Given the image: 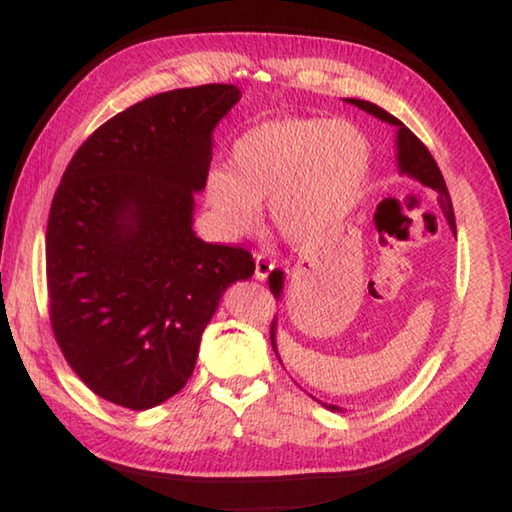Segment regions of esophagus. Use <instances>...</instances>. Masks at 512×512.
I'll return each instance as SVG.
<instances>
[{"label": "esophagus", "instance_id": "esophagus-1", "mask_svg": "<svg viewBox=\"0 0 512 512\" xmlns=\"http://www.w3.org/2000/svg\"><path fill=\"white\" fill-rule=\"evenodd\" d=\"M273 262H268L264 255H255V280H266L273 273Z\"/></svg>", "mask_w": 512, "mask_h": 512}]
</instances>
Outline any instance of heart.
Instances as JSON below:
<instances>
[{
  "label": "heart",
  "instance_id": "heart-1",
  "mask_svg": "<svg viewBox=\"0 0 512 512\" xmlns=\"http://www.w3.org/2000/svg\"><path fill=\"white\" fill-rule=\"evenodd\" d=\"M372 167V146L345 119L280 117L232 144L230 164L205 180V205L225 237L248 235L268 203L275 230L311 248L357 210Z\"/></svg>",
  "mask_w": 512,
  "mask_h": 512
}]
</instances>
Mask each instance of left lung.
<instances>
[{
	"label": "left lung",
	"instance_id": "8db88e82",
	"mask_svg": "<svg viewBox=\"0 0 512 512\" xmlns=\"http://www.w3.org/2000/svg\"><path fill=\"white\" fill-rule=\"evenodd\" d=\"M352 106H357L361 110L370 112V115H375L377 119L386 121V124H391L397 128V167H400L402 173L406 176H411L415 180H420L424 187H431L433 192L438 194V203H440V210H443L445 219L449 223V228L456 232V219H454V207H452V198H449L447 192V185H445V178L443 173H440L436 160H433V155L429 153L427 146H424L418 137H415L409 128H406L400 119L393 117L391 112H386L384 108L375 106V103L370 101H361V99H345ZM282 284H284V275L282 271H273L268 275V287H271V293L275 298L282 296ZM271 343H273V350H275V320L271 323ZM277 354V350H275ZM280 359V357H277ZM325 409L329 411H341V406H334V404H323Z\"/></svg>",
	"mask_w": 512,
	"mask_h": 512
}]
</instances>
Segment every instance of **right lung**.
Masks as SVG:
<instances>
[{"label": "right lung", "mask_w": 512, "mask_h": 512, "mask_svg": "<svg viewBox=\"0 0 512 512\" xmlns=\"http://www.w3.org/2000/svg\"><path fill=\"white\" fill-rule=\"evenodd\" d=\"M239 99L228 83L155 94L99 126L60 178L47 223L51 329L112 404L144 411L176 395L223 291L255 273L248 250L192 228L212 131Z\"/></svg>", "instance_id": "obj_1"}]
</instances>
